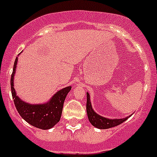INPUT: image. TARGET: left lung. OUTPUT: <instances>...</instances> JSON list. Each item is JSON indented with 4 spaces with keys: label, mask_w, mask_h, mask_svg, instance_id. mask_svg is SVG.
I'll use <instances>...</instances> for the list:
<instances>
[{
    "label": "left lung",
    "mask_w": 157,
    "mask_h": 157,
    "mask_svg": "<svg viewBox=\"0 0 157 157\" xmlns=\"http://www.w3.org/2000/svg\"><path fill=\"white\" fill-rule=\"evenodd\" d=\"M87 113L88 116V119L92 125L101 129H106V128H112L120 125L125 121L128 119V117L125 118H120V119H109V118H104L101 115L95 113L91 107L90 100V95L87 93ZM130 117V116H129Z\"/></svg>",
    "instance_id": "1"
}]
</instances>
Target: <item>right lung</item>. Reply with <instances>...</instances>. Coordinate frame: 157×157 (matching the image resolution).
<instances>
[{
	"instance_id": "1",
	"label": "right lung",
	"mask_w": 157,
	"mask_h": 157,
	"mask_svg": "<svg viewBox=\"0 0 157 157\" xmlns=\"http://www.w3.org/2000/svg\"><path fill=\"white\" fill-rule=\"evenodd\" d=\"M17 57H16L11 77V89L16 109L23 119L36 128L49 129L59 122L62 115L63 107L67 94L71 87H67L55 94L49 102L42 105H30L22 101L16 95L14 88V75L15 74Z\"/></svg>"
}]
</instances>
